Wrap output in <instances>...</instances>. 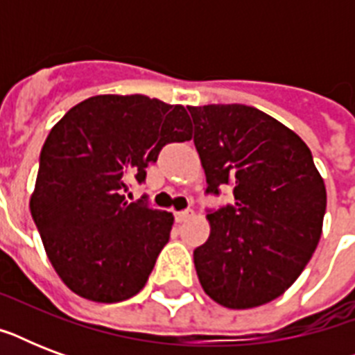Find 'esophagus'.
Listing matches in <instances>:
<instances>
[{"label":"esophagus","instance_id":"1","mask_svg":"<svg viewBox=\"0 0 355 355\" xmlns=\"http://www.w3.org/2000/svg\"><path fill=\"white\" fill-rule=\"evenodd\" d=\"M193 216V211L191 210H182V211H175V219H177V223H184L188 221L189 217Z\"/></svg>","mask_w":355,"mask_h":355}]
</instances>
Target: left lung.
I'll return each instance as SVG.
<instances>
[{"instance_id": "1", "label": "left lung", "mask_w": 355, "mask_h": 355, "mask_svg": "<svg viewBox=\"0 0 355 355\" xmlns=\"http://www.w3.org/2000/svg\"><path fill=\"white\" fill-rule=\"evenodd\" d=\"M206 193L234 186L232 206L210 211V237L193 250L211 300L248 309L293 286L313 256L326 211L324 180L291 128L247 105L188 107Z\"/></svg>"}]
</instances>
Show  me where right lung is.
Instances as JSON below:
<instances>
[{
	"label": "right lung",
	"instance_id": "right-lung-1",
	"mask_svg": "<svg viewBox=\"0 0 355 355\" xmlns=\"http://www.w3.org/2000/svg\"><path fill=\"white\" fill-rule=\"evenodd\" d=\"M191 139L182 105L147 96H94L51 128L29 208L60 280L94 302L141 291L175 217L128 202L166 144Z\"/></svg>",
	"mask_w": 355,
	"mask_h": 355
}]
</instances>
